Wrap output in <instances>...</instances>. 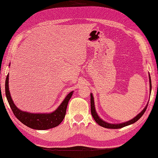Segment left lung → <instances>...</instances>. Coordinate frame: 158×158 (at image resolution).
Wrapping results in <instances>:
<instances>
[{
    "label": "left lung",
    "instance_id": "obj_1",
    "mask_svg": "<svg viewBox=\"0 0 158 158\" xmlns=\"http://www.w3.org/2000/svg\"><path fill=\"white\" fill-rule=\"evenodd\" d=\"M149 86H150V94L151 92V77L150 74L149 73ZM148 106V103L146 105L145 107L144 108L143 110L141 111L139 114H138L136 117L133 118L132 119H131L130 121H127L126 122H124V123H117V124H112L108 123L104 120H102V118L99 117V115L98 114L97 112H96L95 110V102H94V98H93V94L91 93V114L93 116V118L95 121L96 123H97L98 125H100V126L105 127V128H109V129H119L121 127H123L125 126H127V125H130L131 124L134 123L135 122H136L139 118L142 117L143 114L144 113V112L147 110Z\"/></svg>",
    "mask_w": 158,
    "mask_h": 158
}]
</instances>
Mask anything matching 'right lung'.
<instances>
[{
  "instance_id": "1",
  "label": "right lung",
  "mask_w": 158,
  "mask_h": 158,
  "mask_svg": "<svg viewBox=\"0 0 158 158\" xmlns=\"http://www.w3.org/2000/svg\"><path fill=\"white\" fill-rule=\"evenodd\" d=\"M73 93L70 92L59 107L50 113H31L20 110L14 103L9 89V73L5 80L6 97L15 117L27 127L34 130H44L58 126L65 117L67 104Z\"/></svg>"
}]
</instances>
